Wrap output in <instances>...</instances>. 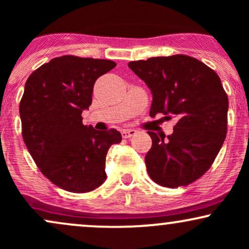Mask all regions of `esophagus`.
<instances>
[{
  "instance_id": "obj_1",
  "label": "esophagus",
  "mask_w": 249,
  "mask_h": 249,
  "mask_svg": "<svg viewBox=\"0 0 249 249\" xmlns=\"http://www.w3.org/2000/svg\"><path fill=\"white\" fill-rule=\"evenodd\" d=\"M136 133H137V131L132 130V128H130V130H123L122 131V137L124 139H127V138H130V137L134 136Z\"/></svg>"
}]
</instances>
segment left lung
<instances>
[{"label": "left lung", "mask_w": 249, "mask_h": 249, "mask_svg": "<svg viewBox=\"0 0 249 249\" xmlns=\"http://www.w3.org/2000/svg\"><path fill=\"white\" fill-rule=\"evenodd\" d=\"M128 68L152 91L150 116L176 118L173 133L148 131L150 178L164 187L192 184L212 166L227 133L228 97L214 70L186 55L151 57Z\"/></svg>", "instance_id": "1"}]
</instances>
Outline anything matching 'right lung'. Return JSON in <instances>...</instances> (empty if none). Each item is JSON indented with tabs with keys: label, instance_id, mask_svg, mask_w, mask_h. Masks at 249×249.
Returning a JSON list of instances; mask_svg holds the SVG:
<instances>
[{
	"label": "right lung",
	"instance_id": "1",
	"mask_svg": "<svg viewBox=\"0 0 249 249\" xmlns=\"http://www.w3.org/2000/svg\"><path fill=\"white\" fill-rule=\"evenodd\" d=\"M115 67L108 59L65 55L41 65L25 83L22 137L43 176L63 190L87 193L107 179V151L122 134L87 126L82 112L92 103L97 78Z\"/></svg>",
	"mask_w": 249,
	"mask_h": 249
}]
</instances>
